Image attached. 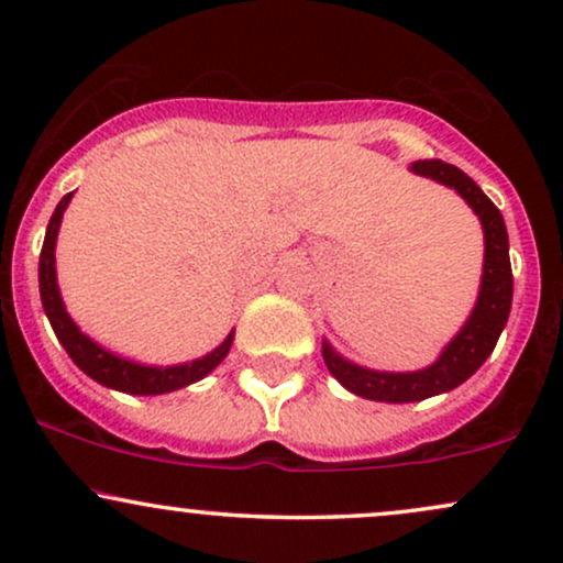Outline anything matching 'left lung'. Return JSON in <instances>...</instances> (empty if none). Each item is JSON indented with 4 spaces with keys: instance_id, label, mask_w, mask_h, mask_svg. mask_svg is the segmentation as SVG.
<instances>
[{
    "instance_id": "8db88e82",
    "label": "left lung",
    "mask_w": 563,
    "mask_h": 563,
    "mask_svg": "<svg viewBox=\"0 0 563 563\" xmlns=\"http://www.w3.org/2000/svg\"><path fill=\"white\" fill-rule=\"evenodd\" d=\"M410 172L455 190L471 206V211L479 217L484 232L482 283L468 320L448 341V346L439 352L434 363L421 367V371H373V367H363L352 363V360L341 357L331 346V341H322V360H325L331 376L344 389L357 394V397L373 399V402H421V399L437 397V394L455 389L463 380H468L484 365V360L493 354L497 339H500L503 328L508 322L510 301H514L508 230L506 222H503L500 209L484 196L482 187L466 172H461L452 164H444V161H416Z\"/></svg>"
}]
</instances>
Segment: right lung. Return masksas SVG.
<instances>
[{"instance_id":"add662e5","label":"right lung","mask_w":563,"mask_h":563,"mask_svg":"<svg viewBox=\"0 0 563 563\" xmlns=\"http://www.w3.org/2000/svg\"><path fill=\"white\" fill-rule=\"evenodd\" d=\"M74 192L63 196L57 203L53 219L47 224V235H44L42 256H38V294H42V307L47 314L49 325L60 341L68 357L79 365V371L87 373L97 384L108 386V389L124 391V394H140V397H153V394H169L185 386L196 384V380L209 376L214 367L228 357L235 331L228 333L217 349H211L203 357L190 360V363L179 365H142L137 360H126L121 354L111 352V349L100 346L97 341L81 333V328L70 320L66 303H63L60 288H57V269H55V243L57 232H60L63 211L68 209Z\"/></svg>"}]
</instances>
